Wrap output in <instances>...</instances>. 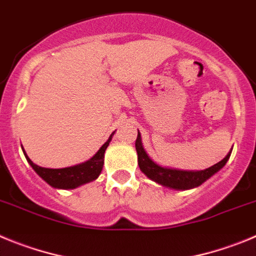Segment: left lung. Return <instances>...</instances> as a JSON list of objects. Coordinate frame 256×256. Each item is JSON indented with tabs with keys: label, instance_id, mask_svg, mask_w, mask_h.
I'll use <instances>...</instances> for the list:
<instances>
[{
	"label": "left lung",
	"instance_id": "obj_1",
	"mask_svg": "<svg viewBox=\"0 0 256 256\" xmlns=\"http://www.w3.org/2000/svg\"><path fill=\"white\" fill-rule=\"evenodd\" d=\"M135 148H136L138 164H139L140 171L148 177L149 180L156 182L158 185H162L168 188H174V190H190V188H195L202 185V182H206V180L210 178L214 174H217L220 168L224 167L227 160H230V156H231L232 152L231 149L228 154L220 162L206 168V170H202V171H185V170L164 167V166H160L156 162H154L150 156H148V153L145 152L144 146H142V135H140L139 130H138Z\"/></svg>",
	"mask_w": 256,
	"mask_h": 256
}]
</instances>
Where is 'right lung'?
Here are the masks:
<instances>
[{
    "mask_svg": "<svg viewBox=\"0 0 256 256\" xmlns=\"http://www.w3.org/2000/svg\"><path fill=\"white\" fill-rule=\"evenodd\" d=\"M114 135V131L108 138L107 142L100 146V149L84 163H79L76 166H71L66 168H44L32 162V160L26 156L25 150L24 156L26 158L28 163L32 166L34 171L36 172L40 178H43L50 186L54 188H62V190H71L76 188L79 186L84 185L98 178V176L102 172L103 164H104V152L107 146L111 142L112 136Z\"/></svg>",
    "mask_w": 256,
    "mask_h": 256,
    "instance_id": "1",
    "label": "right lung"
}]
</instances>
